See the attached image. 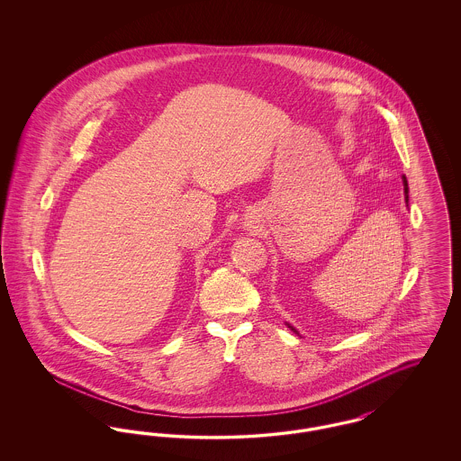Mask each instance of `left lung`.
I'll use <instances>...</instances> for the list:
<instances>
[{
    "instance_id": "left-lung-1",
    "label": "left lung",
    "mask_w": 461,
    "mask_h": 461,
    "mask_svg": "<svg viewBox=\"0 0 461 461\" xmlns=\"http://www.w3.org/2000/svg\"><path fill=\"white\" fill-rule=\"evenodd\" d=\"M402 185H404V200H406V205H408V200H410V197H408V192H410V190H408V179H406V176L402 175ZM286 327H288V329L292 330V331H294V333H297V335H299V331H297V330L294 329V327H292V325H290V323H286Z\"/></svg>"
}]
</instances>
